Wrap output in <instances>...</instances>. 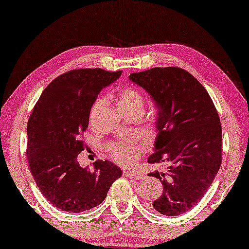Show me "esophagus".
<instances>
[{"instance_id":"esophagus-1","label":"esophagus","mask_w":249,"mask_h":249,"mask_svg":"<svg viewBox=\"0 0 249 249\" xmlns=\"http://www.w3.org/2000/svg\"><path fill=\"white\" fill-rule=\"evenodd\" d=\"M124 175L125 177H128V178L134 179V180H141L142 179V177H144L139 171H124Z\"/></svg>"}]
</instances>
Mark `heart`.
Listing matches in <instances>:
<instances>
[{"label": "heart", "instance_id": "heart-1", "mask_svg": "<svg viewBox=\"0 0 249 249\" xmlns=\"http://www.w3.org/2000/svg\"><path fill=\"white\" fill-rule=\"evenodd\" d=\"M114 97L115 101H117L119 111L131 110V108H141V110H142V107H144V97L142 96V94L138 90L131 87L120 88L114 93ZM100 104V101H97L94 104L91 113H94L97 110ZM141 148V144H138L135 141H130L128 142H120V144L113 145L110 149V154L112 160L119 163V164H130L138 158Z\"/></svg>", "mask_w": 249, "mask_h": 249}]
</instances>
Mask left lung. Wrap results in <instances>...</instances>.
Wrapping results in <instances>:
<instances>
[{
	"label": "left lung",
	"instance_id": "1",
	"mask_svg": "<svg viewBox=\"0 0 249 249\" xmlns=\"http://www.w3.org/2000/svg\"><path fill=\"white\" fill-rule=\"evenodd\" d=\"M129 79L147 91L158 110V135L148 162L168 163L165 171L148 175L163 185L153 206L163 215H180L203 198L220 169L219 114L203 85L181 68H153Z\"/></svg>",
	"mask_w": 249,
	"mask_h": 249
}]
</instances>
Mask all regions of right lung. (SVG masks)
<instances>
[{"instance_id": "right-lung-1", "label": "right lung", "mask_w": 249, "mask_h": 249, "mask_svg": "<svg viewBox=\"0 0 249 249\" xmlns=\"http://www.w3.org/2000/svg\"><path fill=\"white\" fill-rule=\"evenodd\" d=\"M120 76L121 71L103 69L68 71L44 89L29 117L30 172L44 197L61 211L80 213L100 205L122 175L110 161H96L93 171L77 161L98 93Z\"/></svg>"}]
</instances>
